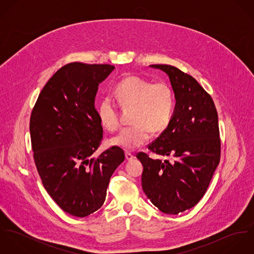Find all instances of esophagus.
<instances>
[{
	"instance_id": "esophagus-1",
	"label": "esophagus",
	"mask_w": 254,
	"mask_h": 254,
	"mask_svg": "<svg viewBox=\"0 0 254 254\" xmlns=\"http://www.w3.org/2000/svg\"><path fill=\"white\" fill-rule=\"evenodd\" d=\"M125 158L128 160V161H131V160H133L134 158H135V156L132 154V153H130V152H125Z\"/></svg>"
}]
</instances>
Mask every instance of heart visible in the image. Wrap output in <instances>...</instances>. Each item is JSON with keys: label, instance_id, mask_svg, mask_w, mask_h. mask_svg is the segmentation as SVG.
<instances>
[{"label": "heart", "instance_id": "1", "mask_svg": "<svg viewBox=\"0 0 254 254\" xmlns=\"http://www.w3.org/2000/svg\"><path fill=\"white\" fill-rule=\"evenodd\" d=\"M115 97L122 108H134L130 127L122 129L109 140L111 145L133 150L146 144L154 133L164 131L170 123L174 109L172 89L163 82L152 83L138 76H127L115 88ZM104 127L115 131L119 125V114L111 99L106 98L99 108Z\"/></svg>", "mask_w": 254, "mask_h": 254}]
</instances>
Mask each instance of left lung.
Listing matches in <instances>:
<instances>
[{
    "label": "left lung",
    "instance_id": "obj_1",
    "mask_svg": "<svg viewBox=\"0 0 254 254\" xmlns=\"http://www.w3.org/2000/svg\"><path fill=\"white\" fill-rule=\"evenodd\" d=\"M169 77L176 105L167 128L148 149L170 161L137 154L143 164L142 187L161 212L176 215L204 195L220 161L217 111L197 81L167 64H152Z\"/></svg>",
    "mask_w": 254,
    "mask_h": 254
}]
</instances>
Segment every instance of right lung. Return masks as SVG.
Listing matches in <instances>:
<instances>
[{
  "label": "right lung",
  "instance_id": "right-lung-1",
  "mask_svg": "<svg viewBox=\"0 0 254 254\" xmlns=\"http://www.w3.org/2000/svg\"><path fill=\"white\" fill-rule=\"evenodd\" d=\"M114 68L81 63L64 65L47 82L31 113L38 173L50 196L75 217L102 207L110 177L125 159L118 146L93 156L104 133L95 100L99 85Z\"/></svg>",
  "mask_w": 254,
  "mask_h": 254
}]
</instances>
